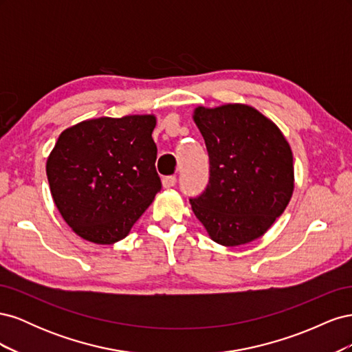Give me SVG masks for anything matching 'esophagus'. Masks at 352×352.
Segmentation results:
<instances>
[{
	"instance_id": "esophagus-1",
	"label": "esophagus",
	"mask_w": 352,
	"mask_h": 352,
	"mask_svg": "<svg viewBox=\"0 0 352 352\" xmlns=\"http://www.w3.org/2000/svg\"><path fill=\"white\" fill-rule=\"evenodd\" d=\"M176 176H166L163 177V186L164 188H172L176 185Z\"/></svg>"
}]
</instances>
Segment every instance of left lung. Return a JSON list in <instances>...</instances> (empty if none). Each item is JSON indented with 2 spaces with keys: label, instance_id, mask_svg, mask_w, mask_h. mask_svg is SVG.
I'll return each instance as SVG.
<instances>
[{
  "label": "left lung",
  "instance_id": "8db88e82",
  "mask_svg": "<svg viewBox=\"0 0 352 352\" xmlns=\"http://www.w3.org/2000/svg\"><path fill=\"white\" fill-rule=\"evenodd\" d=\"M194 120L204 136L210 177L190 198L212 241L226 247L264 235L294 192L289 144L272 120L243 104L198 107Z\"/></svg>",
  "mask_w": 352,
  "mask_h": 352
}]
</instances>
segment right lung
<instances>
[{"mask_svg":"<svg viewBox=\"0 0 352 352\" xmlns=\"http://www.w3.org/2000/svg\"><path fill=\"white\" fill-rule=\"evenodd\" d=\"M155 117H100L66 129L47 160L52 199L83 239H123L162 189L153 140Z\"/></svg>","mask_w":352,"mask_h":352,"instance_id":"1","label":"right lung"}]
</instances>
